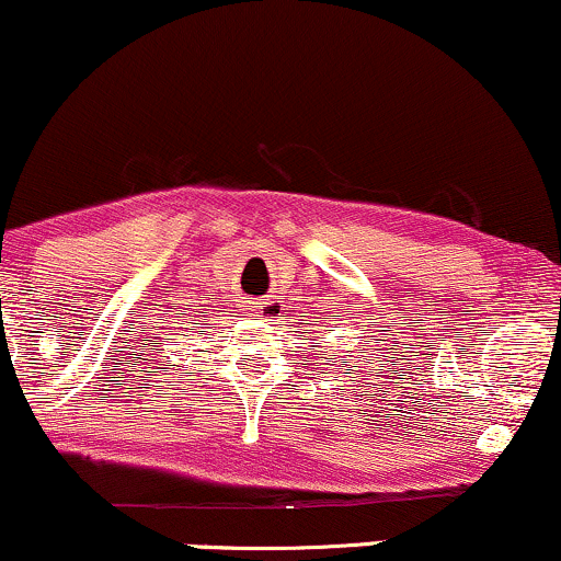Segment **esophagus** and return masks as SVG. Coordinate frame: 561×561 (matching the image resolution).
<instances>
[{
  "instance_id": "esophagus-1",
  "label": "esophagus",
  "mask_w": 561,
  "mask_h": 561,
  "mask_svg": "<svg viewBox=\"0 0 561 561\" xmlns=\"http://www.w3.org/2000/svg\"><path fill=\"white\" fill-rule=\"evenodd\" d=\"M274 310H276L274 302L266 300V302H261V306H259V316H263V319H268V316H272Z\"/></svg>"
}]
</instances>
